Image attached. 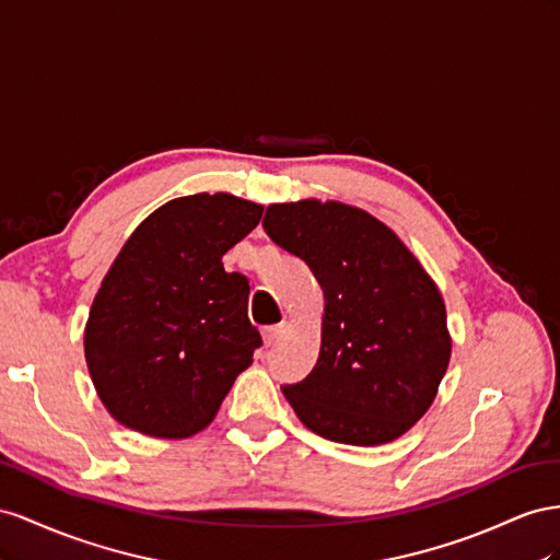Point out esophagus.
I'll use <instances>...</instances> for the list:
<instances>
[{"label":"esophagus","instance_id":"1","mask_svg":"<svg viewBox=\"0 0 560 560\" xmlns=\"http://www.w3.org/2000/svg\"><path fill=\"white\" fill-rule=\"evenodd\" d=\"M283 332H285V326H267V328H262V342H265L267 347L277 345V342L281 340Z\"/></svg>","mask_w":560,"mask_h":560}]
</instances>
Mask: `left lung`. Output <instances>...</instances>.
Listing matches in <instances>:
<instances>
[{
  "mask_svg": "<svg viewBox=\"0 0 560 560\" xmlns=\"http://www.w3.org/2000/svg\"><path fill=\"white\" fill-rule=\"evenodd\" d=\"M265 232L305 260L324 291L322 351L281 387L314 434L347 445L404 436L434 404L453 340L420 260L369 211L342 201L269 203Z\"/></svg>",
  "mask_w": 560,
  "mask_h": 560,
  "instance_id": "left-lung-1",
  "label": "left lung"
}]
</instances>
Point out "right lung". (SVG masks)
<instances>
[{
	"instance_id": "obj_1",
	"label": "right lung",
	"mask_w": 560,
	"mask_h": 560,
	"mask_svg": "<svg viewBox=\"0 0 560 560\" xmlns=\"http://www.w3.org/2000/svg\"><path fill=\"white\" fill-rule=\"evenodd\" d=\"M260 218L262 203L199 191L159 206L126 238L84 328L95 394L119 424L180 441L213 422L262 345L248 279L222 265Z\"/></svg>"
}]
</instances>
